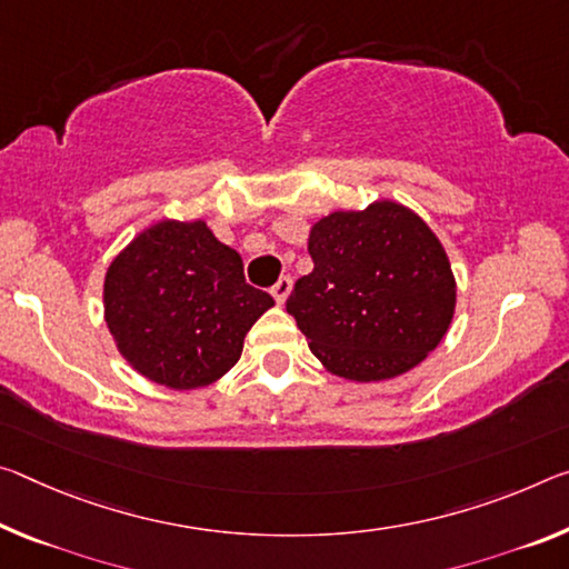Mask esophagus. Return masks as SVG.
I'll use <instances>...</instances> for the list:
<instances>
[{
    "label": "esophagus",
    "instance_id": "esophagus-1",
    "mask_svg": "<svg viewBox=\"0 0 569 569\" xmlns=\"http://www.w3.org/2000/svg\"><path fill=\"white\" fill-rule=\"evenodd\" d=\"M291 286H293L291 276H281V278H278V281L273 283V288H270V293H273V299H276L278 303H283V301L288 299V293H291Z\"/></svg>",
    "mask_w": 569,
    "mask_h": 569
}]
</instances>
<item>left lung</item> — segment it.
I'll list each match as a JSON object with an SVG mask.
<instances>
[{"label":"left lung","instance_id":"8db88e82","mask_svg":"<svg viewBox=\"0 0 569 569\" xmlns=\"http://www.w3.org/2000/svg\"><path fill=\"white\" fill-rule=\"evenodd\" d=\"M313 270L286 301L329 372L357 382L408 372L440 345L456 309L443 246L398 202L331 212L309 238Z\"/></svg>","mask_w":569,"mask_h":569}]
</instances>
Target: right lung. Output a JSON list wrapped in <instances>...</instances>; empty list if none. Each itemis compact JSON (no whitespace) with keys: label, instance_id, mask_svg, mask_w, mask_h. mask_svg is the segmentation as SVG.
Returning a JSON list of instances; mask_svg holds the SVG:
<instances>
[{"label":"right lung","instance_id":"1","mask_svg":"<svg viewBox=\"0 0 569 569\" xmlns=\"http://www.w3.org/2000/svg\"><path fill=\"white\" fill-rule=\"evenodd\" d=\"M103 301L121 355L174 390L220 380L273 306L270 293L246 283L238 252L202 220L143 230L108 268Z\"/></svg>","mask_w":569,"mask_h":569}]
</instances>
